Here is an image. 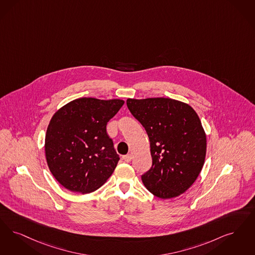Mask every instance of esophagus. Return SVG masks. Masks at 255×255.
I'll return each mask as SVG.
<instances>
[{"label":"esophagus","mask_w":255,"mask_h":255,"mask_svg":"<svg viewBox=\"0 0 255 255\" xmlns=\"http://www.w3.org/2000/svg\"><path fill=\"white\" fill-rule=\"evenodd\" d=\"M123 159L125 162H130V161L132 160V154H131V153H128V154L123 155Z\"/></svg>","instance_id":"obj_1"}]
</instances>
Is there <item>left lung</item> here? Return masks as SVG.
<instances>
[{
	"mask_svg": "<svg viewBox=\"0 0 255 255\" xmlns=\"http://www.w3.org/2000/svg\"><path fill=\"white\" fill-rule=\"evenodd\" d=\"M127 107L145 128L152 167L141 179L153 195L169 199L185 193L196 180L206 156V134L194 109L166 98L127 100Z\"/></svg>",
	"mask_w": 255,
	"mask_h": 255,
	"instance_id": "8db88e82",
	"label": "left lung"
}]
</instances>
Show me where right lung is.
Segmentation results:
<instances>
[{"mask_svg": "<svg viewBox=\"0 0 255 255\" xmlns=\"http://www.w3.org/2000/svg\"><path fill=\"white\" fill-rule=\"evenodd\" d=\"M122 100L82 98L52 117L45 135V156L59 183L74 193L98 190L112 174L120 156L106 132Z\"/></svg>", "mask_w": 255, "mask_h": 255, "instance_id": "obj_1", "label": "right lung"}]
</instances>
